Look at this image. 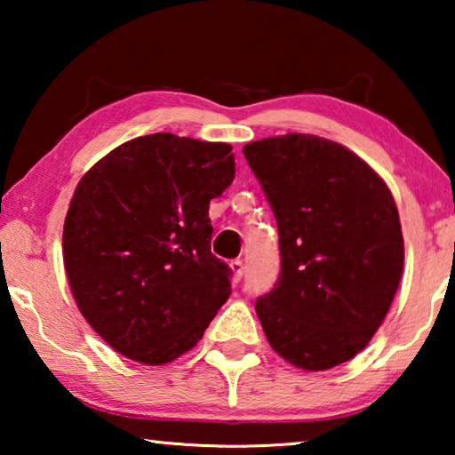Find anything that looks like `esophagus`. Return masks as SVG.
<instances>
[{"mask_svg": "<svg viewBox=\"0 0 455 455\" xmlns=\"http://www.w3.org/2000/svg\"><path fill=\"white\" fill-rule=\"evenodd\" d=\"M230 271H233L235 281H241L243 275H244V263H243V259H233V260H230Z\"/></svg>", "mask_w": 455, "mask_h": 455, "instance_id": "obj_1", "label": "esophagus"}]
</instances>
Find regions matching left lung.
<instances>
[{
    "label": "left lung",
    "instance_id": "left-lung-1",
    "mask_svg": "<svg viewBox=\"0 0 455 455\" xmlns=\"http://www.w3.org/2000/svg\"><path fill=\"white\" fill-rule=\"evenodd\" d=\"M243 154L279 228V279L255 303L268 343L305 371L341 365L371 341L402 279L395 200L327 138H263Z\"/></svg>",
    "mask_w": 455,
    "mask_h": 455
}]
</instances>
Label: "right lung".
<instances>
[{
    "label": "right lung",
    "instance_id": "1",
    "mask_svg": "<svg viewBox=\"0 0 455 455\" xmlns=\"http://www.w3.org/2000/svg\"><path fill=\"white\" fill-rule=\"evenodd\" d=\"M233 146L171 132L134 138L82 176L64 222V265L92 329L122 355L168 363L230 297L211 252L209 204L235 179Z\"/></svg>",
    "mask_w": 455,
    "mask_h": 455
}]
</instances>
